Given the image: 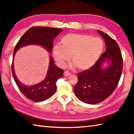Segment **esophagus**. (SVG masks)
I'll use <instances>...</instances> for the list:
<instances>
[{
	"mask_svg": "<svg viewBox=\"0 0 134 134\" xmlns=\"http://www.w3.org/2000/svg\"><path fill=\"white\" fill-rule=\"evenodd\" d=\"M70 74H71V73H70V72L67 71H65L64 72V77H68V76H69V75H70Z\"/></svg>",
	"mask_w": 134,
	"mask_h": 134,
	"instance_id": "1",
	"label": "esophagus"
}]
</instances>
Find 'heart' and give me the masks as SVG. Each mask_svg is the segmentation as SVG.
<instances>
[{"instance_id": "1", "label": "heart", "mask_w": 134, "mask_h": 134, "mask_svg": "<svg viewBox=\"0 0 134 134\" xmlns=\"http://www.w3.org/2000/svg\"><path fill=\"white\" fill-rule=\"evenodd\" d=\"M60 46L53 48V56L60 67L64 68L71 56L74 64L85 71L96 64L104 50V44L101 38L93 37L86 34L70 33L61 38Z\"/></svg>"}]
</instances>
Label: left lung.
<instances>
[{
    "label": "left lung",
    "mask_w": 134,
    "mask_h": 134,
    "mask_svg": "<svg viewBox=\"0 0 134 134\" xmlns=\"http://www.w3.org/2000/svg\"><path fill=\"white\" fill-rule=\"evenodd\" d=\"M98 33L105 40L106 52L90 69L77 74L78 82L74 87L75 95L88 104L101 103L115 90L122 71L123 59L115 40L100 30ZM107 67H103L104 62Z\"/></svg>",
    "instance_id": "left-lung-1"
}]
</instances>
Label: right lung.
Masks as SVG:
<instances>
[{"mask_svg":"<svg viewBox=\"0 0 134 134\" xmlns=\"http://www.w3.org/2000/svg\"><path fill=\"white\" fill-rule=\"evenodd\" d=\"M62 29L47 27H32L21 36L16 44L13 51L12 71L13 79L20 91L30 100L35 102H42L50 98L55 93L57 89V80L63 77L64 71L54 64L52 55H50V63L47 74L44 80L37 84L31 86H25L17 78L13 67V59L20 47L28 45L42 46L48 52L51 53L55 37L62 32Z\"/></svg>","mask_w":134,"mask_h":134,"instance_id":"add662e5","label":"right lung"}]
</instances>
